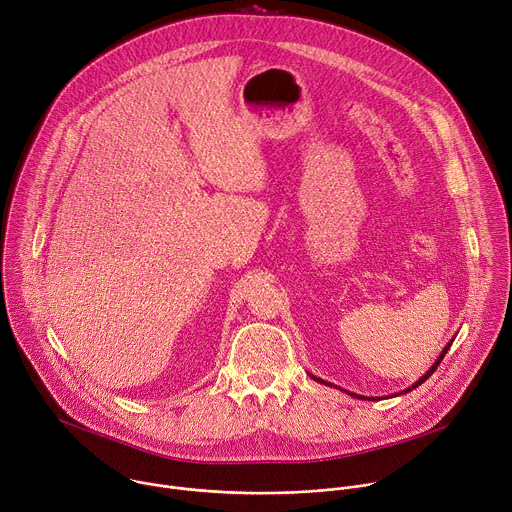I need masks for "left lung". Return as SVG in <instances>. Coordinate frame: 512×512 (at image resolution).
Listing matches in <instances>:
<instances>
[{
    "label": "left lung",
    "instance_id": "left-lung-1",
    "mask_svg": "<svg viewBox=\"0 0 512 512\" xmlns=\"http://www.w3.org/2000/svg\"><path fill=\"white\" fill-rule=\"evenodd\" d=\"M452 342H454V338H452V340L446 344V348L440 352V356H437V360H435V362L431 364V367L427 369V373H423V375H421V377H419V379H417V381H415L411 387H407L405 391H401V393H395V395H405V393H409V391L417 389L421 383H425V381H427V379H429V377L435 373V369L440 367V362H442V358L446 356V352L450 350ZM310 377H312L316 383H320V385H326V387H334L332 383H328V381H324V379H320V377H314V375H310ZM338 389H340V387H338ZM340 391H344V389H340ZM344 393H348V395H350V397H354V399H364V401H377V399H383V397H364V395H358V393H350V391H344ZM395 395H389V397H395Z\"/></svg>",
    "mask_w": 512,
    "mask_h": 512
}]
</instances>
